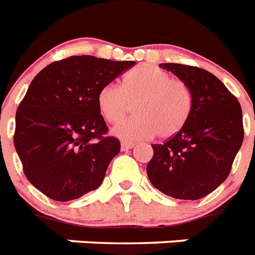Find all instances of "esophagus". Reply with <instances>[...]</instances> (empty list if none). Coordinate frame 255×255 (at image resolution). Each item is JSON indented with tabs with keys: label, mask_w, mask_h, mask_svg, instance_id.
<instances>
[{
	"label": "esophagus",
	"mask_w": 255,
	"mask_h": 255,
	"mask_svg": "<svg viewBox=\"0 0 255 255\" xmlns=\"http://www.w3.org/2000/svg\"><path fill=\"white\" fill-rule=\"evenodd\" d=\"M133 147H134L133 142H128V140H122L121 142V148L124 150V151L130 150V148H133Z\"/></svg>",
	"instance_id": "obj_1"
}]
</instances>
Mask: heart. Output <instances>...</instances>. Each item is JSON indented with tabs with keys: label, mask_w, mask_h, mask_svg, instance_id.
I'll return each instance as SVG.
<instances>
[{
	"label": "heart",
	"mask_w": 255,
	"mask_h": 255,
	"mask_svg": "<svg viewBox=\"0 0 255 255\" xmlns=\"http://www.w3.org/2000/svg\"><path fill=\"white\" fill-rule=\"evenodd\" d=\"M134 104L135 116L121 122L113 134L125 140L152 135L170 138L180 131L192 111V92L184 81L152 66H138L126 73L122 85H104L97 104L104 118L117 124Z\"/></svg>",
	"instance_id": "b5f03b06"
}]
</instances>
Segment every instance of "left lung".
<instances>
[{"label": "left lung", "instance_id": "8db88e82", "mask_svg": "<svg viewBox=\"0 0 255 255\" xmlns=\"http://www.w3.org/2000/svg\"><path fill=\"white\" fill-rule=\"evenodd\" d=\"M159 67L188 85L192 111L179 133L152 144L147 176L164 195L197 200L215 191L231 172L244 140L241 105L208 71L176 63Z\"/></svg>", "mask_w": 255, "mask_h": 255}]
</instances>
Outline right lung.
I'll use <instances>...</instances> for the list:
<instances>
[{"label":"right lung","instance_id":"add662e5","mask_svg":"<svg viewBox=\"0 0 255 255\" xmlns=\"http://www.w3.org/2000/svg\"><path fill=\"white\" fill-rule=\"evenodd\" d=\"M135 62L70 56L40 71L15 115L14 147L28 182L56 201L99 188L121 148L107 137L97 95Z\"/></svg>","mask_w":255,"mask_h":255}]
</instances>
